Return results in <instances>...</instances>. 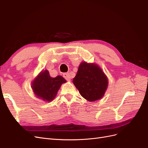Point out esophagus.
Instances as JSON below:
<instances>
[{"instance_id":"obj_1","label":"esophagus","mask_w":148,"mask_h":148,"mask_svg":"<svg viewBox=\"0 0 148 148\" xmlns=\"http://www.w3.org/2000/svg\"><path fill=\"white\" fill-rule=\"evenodd\" d=\"M64 77L65 78V79L66 80V81H70V76L69 75V73H64Z\"/></svg>"}]
</instances>
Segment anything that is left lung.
<instances>
[{"mask_svg": "<svg viewBox=\"0 0 148 148\" xmlns=\"http://www.w3.org/2000/svg\"><path fill=\"white\" fill-rule=\"evenodd\" d=\"M73 83L81 96L88 101L102 99L108 86V78L100 66L95 63L82 62Z\"/></svg>", "mask_w": 148, "mask_h": 148, "instance_id": "left-lung-1", "label": "left lung"}]
</instances>
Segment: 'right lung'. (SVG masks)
Listing matches in <instances>:
<instances>
[{"instance_id": "obj_1", "label": "right lung", "mask_w": 148, "mask_h": 148, "mask_svg": "<svg viewBox=\"0 0 148 148\" xmlns=\"http://www.w3.org/2000/svg\"><path fill=\"white\" fill-rule=\"evenodd\" d=\"M66 80L60 75L52 78L47 70H42L31 83V88L35 96L46 102L54 99L61 85Z\"/></svg>"}]
</instances>
